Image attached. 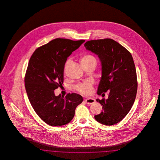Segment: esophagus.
I'll return each mask as SVG.
<instances>
[{"instance_id": "1", "label": "esophagus", "mask_w": 160, "mask_h": 160, "mask_svg": "<svg viewBox=\"0 0 160 160\" xmlns=\"http://www.w3.org/2000/svg\"><path fill=\"white\" fill-rule=\"evenodd\" d=\"M85 102H86V104H88L89 105H91V104H94L95 102V100L93 98H88L85 99Z\"/></svg>"}]
</instances>
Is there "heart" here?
I'll list each match as a JSON object with an SVG mask.
<instances>
[{
  "instance_id": "heart-1",
  "label": "heart",
  "mask_w": 160,
  "mask_h": 160,
  "mask_svg": "<svg viewBox=\"0 0 160 160\" xmlns=\"http://www.w3.org/2000/svg\"><path fill=\"white\" fill-rule=\"evenodd\" d=\"M82 65H86V64H89V63H97V59L96 58L92 56L90 54H87L85 55L82 58ZM72 63V60L71 59H68L65 64V67H64V72L65 73L67 72L69 67L70 66V65ZM76 89L78 92H79L80 93L84 94V95H89L91 93L93 89V82L91 80H87L86 81H84L82 83L78 84L76 86Z\"/></svg>"
}]
</instances>
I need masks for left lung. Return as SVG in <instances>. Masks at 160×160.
Here are the masks:
<instances>
[{"label": "left lung", "instance_id": "obj_1", "mask_svg": "<svg viewBox=\"0 0 160 160\" xmlns=\"http://www.w3.org/2000/svg\"><path fill=\"white\" fill-rule=\"evenodd\" d=\"M84 47L97 54L101 62L98 94L110 92L107 99H97L102 106L103 111L95 115V119L105 125L116 124L128 113L137 94V75L132 56L112 39L89 41Z\"/></svg>", "mask_w": 160, "mask_h": 160}]
</instances>
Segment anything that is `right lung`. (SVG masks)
Listing matches in <instances>:
<instances>
[{
  "label": "right lung",
  "mask_w": 160,
  "mask_h": 160,
  "mask_svg": "<svg viewBox=\"0 0 160 160\" xmlns=\"http://www.w3.org/2000/svg\"><path fill=\"white\" fill-rule=\"evenodd\" d=\"M84 42L56 38L38 48L29 60L24 78L27 95L35 112L49 125L59 127L69 123L83 101L77 93L56 96L54 90L62 86L68 57Z\"/></svg>",
  "instance_id": "add662e5"
}]
</instances>
